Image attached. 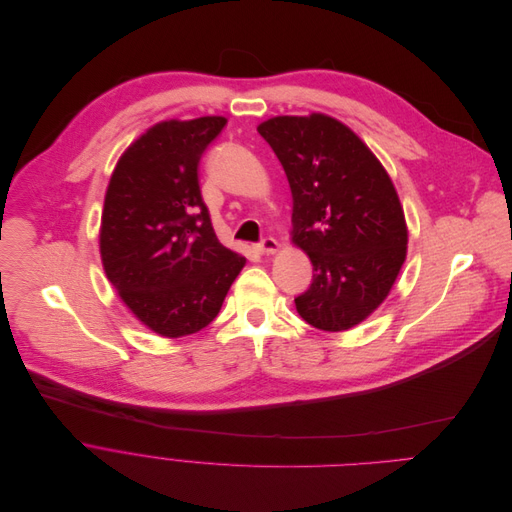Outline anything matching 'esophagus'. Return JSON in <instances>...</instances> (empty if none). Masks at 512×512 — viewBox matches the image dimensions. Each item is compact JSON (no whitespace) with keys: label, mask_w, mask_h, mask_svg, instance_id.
Here are the masks:
<instances>
[{"label":"esophagus","mask_w":512,"mask_h":512,"mask_svg":"<svg viewBox=\"0 0 512 512\" xmlns=\"http://www.w3.org/2000/svg\"><path fill=\"white\" fill-rule=\"evenodd\" d=\"M256 250L262 252V254H274V252L278 250V242H276L274 238L266 236V238H262V240L256 244Z\"/></svg>","instance_id":"esophagus-1"}]
</instances>
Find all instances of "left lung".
<instances>
[{"instance_id":"obj_1","label":"left lung","mask_w":512,"mask_h":512,"mask_svg":"<svg viewBox=\"0 0 512 512\" xmlns=\"http://www.w3.org/2000/svg\"><path fill=\"white\" fill-rule=\"evenodd\" d=\"M258 133L290 183L292 242L313 262L296 311L321 331H347L385 300L405 260L395 187L369 147L327 115L274 117Z\"/></svg>"}]
</instances>
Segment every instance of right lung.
Returning <instances> with one entry per match:
<instances>
[{
	"label": "right lung",
	"mask_w": 512,
	"mask_h": 512,
	"mask_svg": "<svg viewBox=\"0 0 512 512\" xmlns=\"http://www.w3.org/2000/svg\"><path fill=\"white\" fill-rule=\"evenodd\" d=\"M224 117L165 121L119 159L105 197L100 256L133 315L163 337L208 327L246 264L220 244L197 165Z\"/></svg>",
	"instance_id": "obj_1"
}]
</instances>
